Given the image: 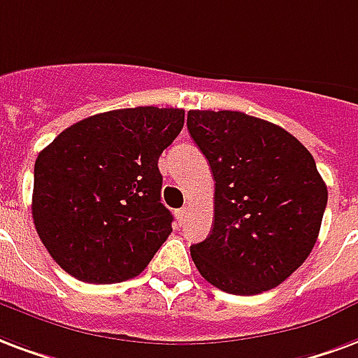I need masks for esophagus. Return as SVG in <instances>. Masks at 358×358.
I'll return each mask as SVG.
<instances>
[{
    "mask_svg": "<svg viewBox=\"0 0 358 358\" xmlns=\"http://www.w3.org/2000/svg\"><path fill=\"white\" fill-rule=\"evenodd\" d=\"M186 214H187L186 208H180V210H176V218H178L180 222H182V220L186 218Z\"/></svg>",
    "mask_w": 358,
    "mask_h": 358,
    "instance_id": "esophagus-1",
    "label": "esophagus"
}]
</instances>
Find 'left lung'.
<instances>
[{
    "instance_id": "left-lung-1",
    "label": "left lung",
    "mask_w": 358,
    "mask_h": 358,
    "mask_svg": "<svg viewBox=\"0 0 358 358\" xmlns=\"http://www.w3.org/2000/svg\"><path fill=\"white\" fill-rule=\"evenodd\" d=\"M187 131L214 176L210 235L192 245L199 273L220 290L275 288L307 260L328 189L315 159L290 132L243 112H187Z\"/></svg>"
}]
</instances>
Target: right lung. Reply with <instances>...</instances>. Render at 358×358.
<instances>
[{
	"label": "right lung",
	"mask_w": 358,
	"mask_h": 358,
	"mask_svg": "<svg viewBox=\"0 0 358 358\" xmlns=\"http://www.w3.org/2000/svg\"><path fill=\"white\" fill-rule=\"evenodd\" d=\"M184 127L178 108H127L68 127L36 159L31 216L52 260L85 282L144 271L172 231L159 155Z\"/></svg>",
	"instance_id": "obj_1"
}]
</instances>
